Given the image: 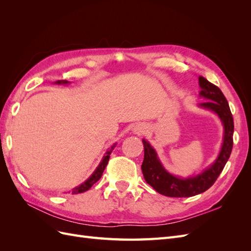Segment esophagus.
<instances>
[{
  "label": "esophagus",
  "instance_id": "34e87169",
  "mask_svg": "<svg viewBox=\"0 0 251 251\" xmlns=\"http://www.w3.org/2000/svg\"><path fill=\"white\" fill-rule=\"evenodd\" d=\"M146 132H147V126L143 124H138L133 127V133L135 135H142V134H146Z\"/></svg>",
  "mask_w": 251,
  "mask_h": 251
}]
</instances>
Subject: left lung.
<instances>
[{"label": "left lung", "instance_id": "left-lung-1", "mask_svg": "<svg viewBox=\"0 0 251 251\" xmlns=\"http://www.w3.org/2000/svg\"><path fill=\"white\" fill-rule=\"evenodd\" d=\"M198 79L201 88L199 96L207 100L198 103V107L215 113L223 126L224 132L221 150L214 162L201 173L187 177H181L173 175L166 170L159 159L155 149L151 146L148 140L142 139L144 159L141 170L144 180L156 192L166 197L186 198V197H193L207 191L216 182L231 154L233 146V118L228 102L222 91L217 86L212 85L203 76H199Z\"/></svg>", "mask_w": 251, "mask_h": 251}]
</instances>
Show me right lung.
<instances>
[{"label": "right lung", "instance_id": "1", "mask_svg": "<svg viewBox=\"0 0 251 251\" xmlns=\"http://www.w3.org/2000/svg\"><path fill=\"white\" fill-rule=\"evenodd\" d=\"M54 83H56V85H68V83H70V81H68V80H57V81H54ZM116 144L117 143H114L110 149L107 150V151H105V154L103 155V157L101 159L100 163L98 164V166L95 169V171L92 173V175H91V176L85 182H82L81 184H79L78 186L74 187L72 189V195L87 192L88 189H90L91 187H92V185L94 183H96V182L100 179L101 175H102V173H103V171L105 169V166H107V164L109 162V159H110V155L112 153V151L114 150V148L116 147Z\"/></svg>", "mask_w": 251, "mask_h": 251}]
</instances>
